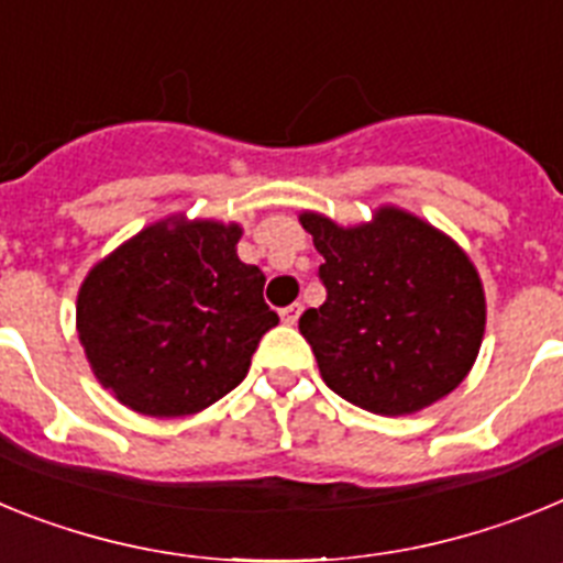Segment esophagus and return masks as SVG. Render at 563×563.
Listing matches in <instances>:
<instances>
[{"label":"esophagus","mask_w":563,"mask_h":563,"mask_svg":"<svg viewBox=\"0 0 563 563\" xmlns=\"http://www.w3.org/2000/svg\"><path fill=\"white\" fill-rule=\"evenodd\" d=\"M300 314H302V302H291V306H286V309L280 311V317L286 325H295V322L300 320Z\"/></svg>","instance_id":"obj_1"}]
</instances>
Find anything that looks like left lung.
Listing matches in <instances>:
<instances>
[{
  "label": "left lung",
  "instance_id": "8db88e82",
  "mask_svg": "<svg viewBox=\"0 0 563 563\" xmlns=\"http://www.w3.org/2000/svg\"><path fill=\"white\" fill-rule=\"evenodd\" d=\"M300 223L325 257V302L300 317L322 383L383 417L448 397L476 363L487 317L462 246L397 207L349 229L317 212Z\"/></svg>",
  "mask_w": 563,
  "mask_h": 563
}]
</instances>
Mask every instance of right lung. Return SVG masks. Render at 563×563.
I'll use <instances>...</instances> for the list:
<instances>
[{
  "label": "right lung",
  "instance_id": "add662e5",
  "mask_svg": "<svg viewBox=\"0 0 563 563\" xmlns=\"http://www.w3.org/2000/svg\"><path fill=\"white\" fill-rule=\"evenodd\" d=\"M238 223L184 214L141 229L90 268L76 329L92 374L144 417H189L238 388L280 317Z\"/></svg>",
  "mask_w": 563,
  "mask_h": 563
}]
</instances>
